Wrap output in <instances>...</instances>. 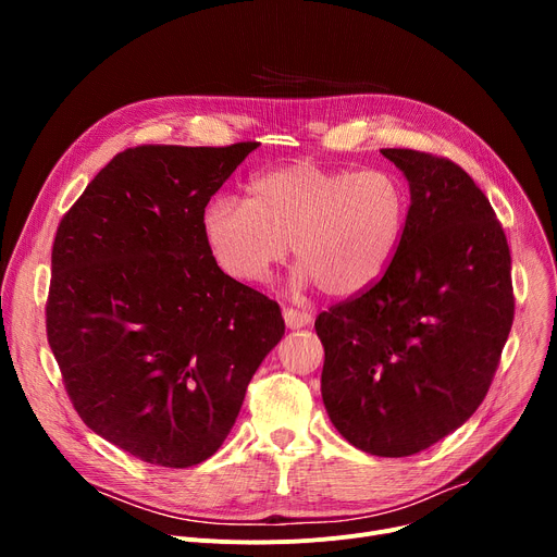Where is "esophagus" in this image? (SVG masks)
<instances>
[{"label": "esophagus", "instance_id": "esophagus-1", "mask_svg": "<svg viewBox=\"0 0 557 557\" xmlns=\"http://www.w3.org/2000/svg\"><path fill=\"white\" fill-rule=\"evenodd\" d=\"M282 315H284V323L288 330H302V327L311 325V320H313L311 313L298 311V309H284Z\"/></svg>", "mask_w": 557, "mask_h": 557}]
</instances>
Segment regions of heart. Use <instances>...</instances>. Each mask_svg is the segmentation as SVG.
I'll return each instance as SVG.
<instances>
[{
    "mask_svg": "<svg viewBox=\"0 0 557 557\" xmlns=\"http://www.w3.org/2000/svg\"><path fill=\"white\" fill-rule=\"evenodd\" d=\"M406 221V189L382 169H330L309 160L261 171L248 200L219 194L202 210V234L219 267L246 284H267L288 244L294 288L320 284L349 298L386 273Z\"/></svg>",
    "mask_w": 557,
    "mask_h": 557,
    "instance_id": "1",
    "label": "heart"
}]
</instances>
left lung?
Here are the masks:
<instances>
[{"mask_svg": "<svg viewBox=\"0 0 557 557\" xmlns=\"http://www.w3.org/2000/svg\"><path fill=\"white\" fill-rule=\"evenodd\" d=\"M408 181L399 248L374 286L315 318L320 391L357 449L413 456L474 416L508 341L510 250L490 200L458 164L382 149Z\"/></svg>", "mask_w": 557, "mask_h": 557, "instance_id": "1", "label": "left lung"}]
</instances>
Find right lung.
Segmentation results:
<instances>
[{
	"label": "right lung",
	"mask_w": 557,
	"mask_h": 557,
	"mask_svg": "<svg viewBox=\"0 0 557 557\" xmlns=\"http://www.w3.org/2000/svg\"><path fill=\"white\" fill-rule=\"evenodd\" d=\"M257 141L137 146L58 225L47 338L81 420L160 467L208 460L284 336L277 302L225 275L202 210Z\"/></svg>",
	"instance_id": "obj_1"
}]
</instances>
